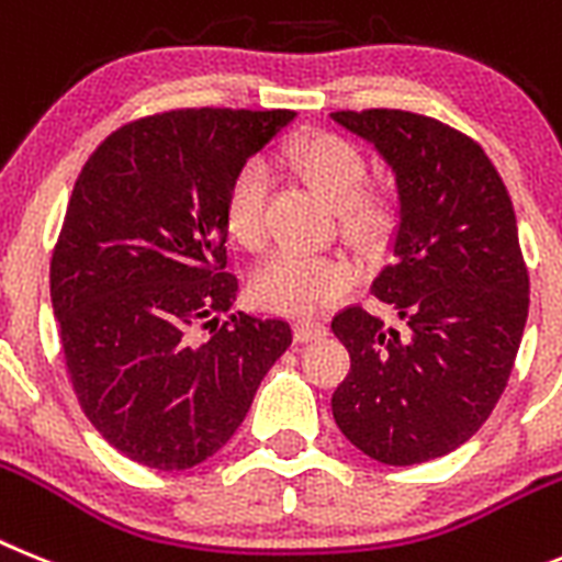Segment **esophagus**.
Instances as JSON below:
<instances>
[{
	"instance_id": "1",
	"label": "esophagus",
	"mask_w": 562,
	"mask_h": 562,
	"mask_svg": "<svg viewBox=\"0 0 562 562\" xmlns=\"http://www.w3.org/2000/svg\"><path fill=\"white\" fill-rule=\"evenodd\" d=\"M294 334L300 341H316L328 334V325L319 319H296L294 322Z\"/></svg>"
}]
</instances>
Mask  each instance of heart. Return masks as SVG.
I'll use <instances>...</instances> for the list:
<instances>
[{"label":"heart","instance_id":"b5f03b06","mask_svg":"<svg viewBox=\"0 0 562 562\" xmlns=\"http://www.w3.org/2000/svg\"><path fill=\"white\" fill-rule=\"evenodd\" d=\"M288 166L305 187L336 209L341 234L364 251L387 246L396 228V200L384 189L364 187L368 160L359 146L334 133H316L288 146ZM268 175L248 160L234 172L223 203L226 232L237 246L260 251L266 246ZM356 268L334 254L277 251L251 274V294L262 308L308 316L325 311L356 285Z\"/></svg>","mask_w":562,"mask_h":562}]
</instances>
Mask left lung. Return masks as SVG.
I'll use <instances>...</instances> for the list:
<instances>
[{
  "label": "left lung",
  "instance_id": "8db88e82",
  "mask_svg": "<svg viewBox=\"0 0 562 562\" xmlns=\"http://www.w3.org/2000/svg\"><path fill=\"white\" fill-rule=\"evenodd\" d=\"M396 178L390 266L370 291L402 328L362 305L334 316L350 373L336 427L356 450L409 467L458 450L509 382L529 316V274L504 180L472 138L404 110L330 112Z\"/></svg>",
  "mask_w": 562,
  "mask_h": 562
}]
</instances>
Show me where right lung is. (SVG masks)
Returning <instances> with one entry per match:
<instances>
[{
    "label": "right lung",
    "instance_id": "right-lung-1",
    "mask_svg": "<svg viewBox=\"0 0 562 562\" xmlns=\"http://www.w3.org/2000/svg\"><path fill=\"white\" fill-rule=\"evenodd\" d=\"M291 110H172L90 155L50 260L53 314L78 404L121 456L189 470L237 432L291 345L285 319L232 314L223 203ZM207 319L209 340L193 339Z\"/></svg>",
    "mask_w": 562,
    "mask_h": 562
}]
</instances>
